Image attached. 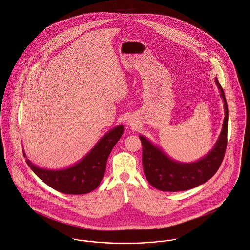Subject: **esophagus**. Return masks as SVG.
I'll return each mask as SVG.
<instances>
[{"mask_svg": "<svg viewBox=\"0 0 250 250\" xmlns=\"http://www.w3.org/2000/svg\"><path fill=\"white\" fill-rule=\"evenodd\" d=\"M128 125L133 128V127H136V126H137V122H136V120H134L133 118H129V119H128Z\"/></svg>", "mask_w": 250, "mask_h": 250, "instance_id": "34e87169", "label": "esophagus"}]
</instances>
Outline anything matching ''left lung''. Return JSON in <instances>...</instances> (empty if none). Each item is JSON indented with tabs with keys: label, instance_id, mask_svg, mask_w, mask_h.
<instances>
[{
	"label": "left lung",
	"instance_id": "8db88e82",
	"mask_svg": "<svg viewBox=\"0 0 250 250\" xmlns=\"http://www.w3.org/2000/svg\"><path fill=\"white\" fill-rule=\"evenodd\" d=\"M215 84L224 103L225 117L215 145L204 157L188 163L173 160L157 145L140 135L143 145L144 171L154 188L165 192L189 190L207 182L219 168L227 146L228 106L223 89L216 78Z\"/></svg>",
	"mask_w": 250,
	"mask_h": 250
}]
</instances>
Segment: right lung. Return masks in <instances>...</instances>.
<instances>
[{"label": "right lung", "instance_id": "1", "mask_svg": "<svg viewBox=\"0 0 250 250\" xmlns=\"http://www.w3.org/2000/svg\"><path fill=\"white\" fill-rule=\"evenodd\" d=\"M123 132V125H117L110 129L83 159L72 166L63 168L54 169L37 166L27 158L24 149L23 153L31 169L51 188L64 194H87L100 185L105 172L107 158Z\"/></svg>", "mask_w": 250, "mask_h": 250}]
</instances>
